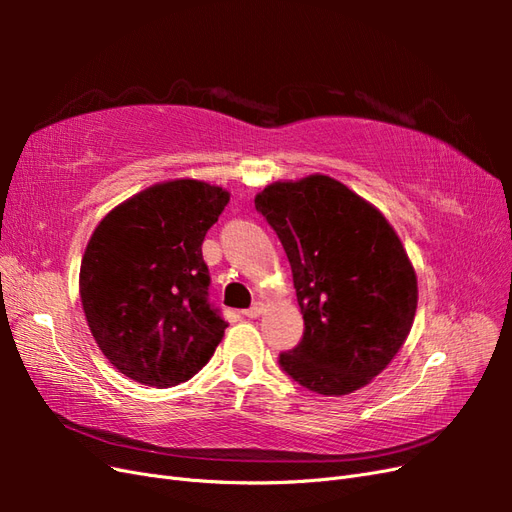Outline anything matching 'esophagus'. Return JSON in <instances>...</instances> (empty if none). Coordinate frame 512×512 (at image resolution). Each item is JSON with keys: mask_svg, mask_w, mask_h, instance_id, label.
Here are the masks:
<instances>
[{"mask_svg": "<svg viewBox=\"0 0 512 512\" xmlns=\"http://www.w3.org/2000/svg\"><path fill=\"white\" fill-rule=\"evenodd\" d=\"M262 309H265V303H260V301H256V303H252V307H247L243 314H245L247 318H258V316L262 314Z\"/></svg>", "mask_w": 512, "mask_h": 512, "instance_id": "1", "label": "esophagus"}]
</instances>
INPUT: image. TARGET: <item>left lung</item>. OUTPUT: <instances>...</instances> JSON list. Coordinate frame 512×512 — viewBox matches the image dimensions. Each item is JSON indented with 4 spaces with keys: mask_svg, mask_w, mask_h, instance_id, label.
Masks as SVG:
<instances>
[{
    "mask_svg": "<svg viewBox=\"0 0 512 512\" xmlns=\"http://www.w3.org/2000/svg\"><path fill=\"white\" fill-rule=\"evenodd\" d=\"M280 237L303 314L286 374L320 395H348L393 361L412 329V262L384 215L327 175L275 181L254 198Z\"/></svg>",
    "mask_w": 512,
    "mask_h": 512,
    "instance_id": "obj_1",
    "label": "left lung"
}]
</instances>
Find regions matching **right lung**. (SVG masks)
Instances as JSON below:
<instances>
[{
  "mask_svg": "<svg viewBox=\"0 0 512 512\" xmlns=\"http://www.w3.org/2000/svg\"><path fill=\"white\" fill-rule=\"evenodd\" d=\"M230 194L196 179L156 183L115 207L81 262V303L123 376L168 389L211 359L228 327L209 301L207 230Z\"/></svg>",
  "mask_w": 512,
  "mask_h": 512,
  "instance_id": "obj_1",
  "label": "right lung"
}]
</instances>
